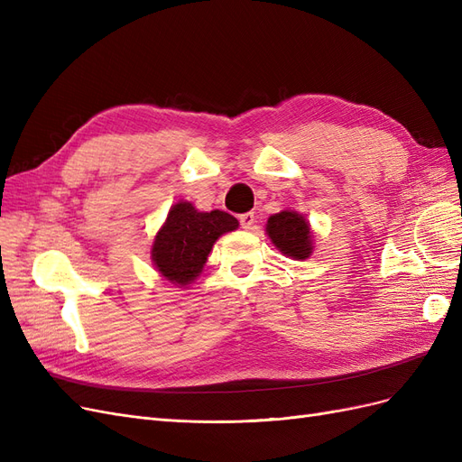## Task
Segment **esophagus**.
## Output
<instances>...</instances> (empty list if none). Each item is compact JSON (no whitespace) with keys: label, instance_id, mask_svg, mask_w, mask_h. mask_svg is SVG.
<instances>
[{"label":"esophagus","instance_id":"34e87169","mask_svg":"<svg viewBox=\"0 0 462 462\" xmlns=\"http://www.w3.org/2000/svg\"><path fill=\"white\" fill-rule=\"evenodd\" d=\"M239 221H241V227L243 229H253L254 221H256V216L253 212H246V214L239 216Z\"/></svg>","mask_w":462,"mask_h":462}]
</instances>
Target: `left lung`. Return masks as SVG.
Wrapping results in <instances>:
<instances>
[{
	"mask_svg": "<svg viewBox=\"0 0 462 462\" xmlns=\"http://www.w3.org/2000/svg\"><path fill=\"white\" fill-rule=\"evenodd\" d=\"M265 235L270 236L272 245L287 258L306 260L312 256L314 235L309 219L295 209H282L279 214L268 217Z\"/></svg>",
	"mask_w": 462,
	"mask_h": 462,
	"instance_id": "1",
	"label": "left lung"
}]
</instances>
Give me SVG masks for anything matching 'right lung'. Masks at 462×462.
<instances>
[{
  "label": "right lung",
  "mask_w": 462,
  "mask_h": 462,
  "mask_svg": "<svg viewBox=\"0 0 462 462\" xmlns=\"http://www.w3.org/2000/svg\"><path fill=\"white\" fill-rule=\"evenodd\" d=\"M239 221L227 212H199L194 204L179 200L167 212L152 243V263L175 287H189L197 279L221 235L235 231Z\"/></svg>",
  "instance_id": "add662e5"
}]
</instances>
